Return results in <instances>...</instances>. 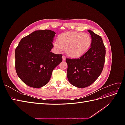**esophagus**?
<instances>
[{"label": "esophagus", "instance_id": "34e87169", "mask_svg": "<svg viewBox=\"0 0 125 125\" xmlns=\"http://www.w3.org/2000/svg\"><path fill=\"white\" fill-rule=\"evenodd\" d=\"M65 59H66V57H65V56L63 55V56H62V60H65Z\"/></svg>", "mask_w": 125, "mask_h": 125}]
</instances>
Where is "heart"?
<instances>
[{"label": "heart", "instance_id": "b5f03b06", "mask_svg": "<svg viewBox=\"0 0 125 125\" xmlns=\"http://www.w3.org/2000/svg\"><path fill=\"white\" fill-rule=\"evenodd\" d=\"M91 42V37L88 34L68 32L59 35L54 46L58 51L65 50L66 54L71 57H78L88 50Z\"/></svg>", "mask_w": 125, "mask_h": 125}]
</instances>
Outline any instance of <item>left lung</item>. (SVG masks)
I'll return each instance as SVG.
<instances>
[{
    "mask_svg": "<svg viewBox=\"0 0 125 125\" xmlns=\"http://www.w3.org/2000/svg\"><path fill=\"white\" fill-rule=\"evenodd\" d=\"M92 37L89 50L77 59L66 58L67 78L70 83L79 88L91 85L103 70L106 54L102 37L88 30Z\"/></svg>",
    "mask_w": 125,
    "mask_h": 125,
    "instance_id": "left-lung-1",
    "label": "left lung"
}]
</instances>
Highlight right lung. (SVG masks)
<instances>
[{"instance_id":"right-lung-1","label":"right lung","mask_w":125,"mask_h":125,"mask_svg":"<svg viewBox=\"0 0 125 125\" xmlns=\"http://www.w3.org/2000/svg\"><path fill=\"white\" fill-rule=\"evenodd\" d=\"M55 34L49 30L35 31L22 38L16 48V73L27 85L40 88L46 85L62 61V55L51 52Z\"/></svg>"}]
</instances>
